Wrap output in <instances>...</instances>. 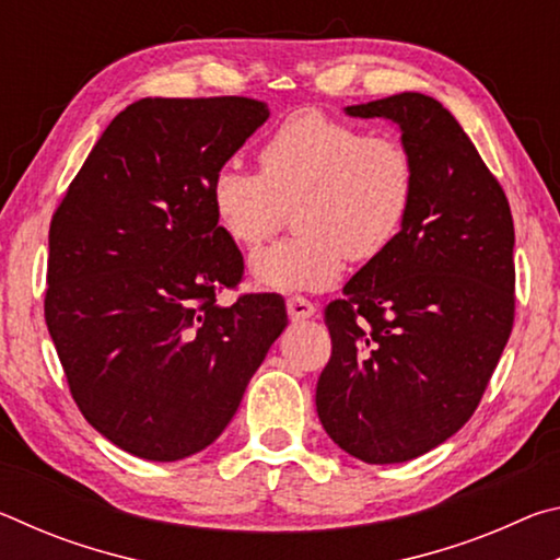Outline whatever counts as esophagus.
<instances>
[{"mask_svg":"<svg viewBox=\"0 0 560 560\" xmlns=\"http://www.w3.org/2000/svg\"><path fill=\"white\" fill-rule=\"evenodd\" d=\"M287 311H289V318L291 320H306V318H311V316L316 314V306L311 301L301 299V296H291L287 301Z\"/></svg>","mask_w":560,"mask_h":560,"instance_id":"esophagus-1","label":"esophagus"}]
</instances>
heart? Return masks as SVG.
<instances>
[{
	"mask_svg": "<svg viewBox=\"0 0 560 560\" xmlns=\"http://www.w3.org/2000/svg\"><path fill=\"white\" fill-rule=\"evenodd\" d=\"M261 173L217 167L210 202L232 242L259 249L293 207L296 234L252 259L269 291H316L338 281L346 259L373 261L390 249L412 212L415 160L400 140L320 110H299L259 150Z\"/></svg>",
	"mask_w": 560,
	"mask_h": 560,
	"instance_id": "1",
	"label": "heart"
}]
</instances>
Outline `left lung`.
<instances>
[{
  "instance_id": "1",
  "label": "left lung",
  "mask_w": 560,
  "mask_h": 560,
  "mask_svg": "<svg viewBox=\"0 0 560 560\" xmlns=\"http://www.w3.org/2000/svg\"><path fill=\"white\" fill-rule=\"evenodd\" d=\"M400 126L417 187L402 234L326 306L318 420L368 464L420 457L477 410L514 326V220L452 113L424 93L348 106Z\"/></svg>"
}]
</instances>
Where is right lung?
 <instances>
[{"label": "right lung", "mask_w": 560, "mask_h": 560, "mask_svg": "<svg viewBox=\"0 0 560 560\" xmlns=\"http://www.w3.org/2000/svg\"><path fill=\"white\" fill-rule=\"evenodd\" d=\"M267 118L242 96L140 98L54 212L46 326L83 417L140 459L210 447L289 324L277 293L217 303L244 259L210 185Z\"/></svg>", "instance_id": "add662e5"}]
</instances>
